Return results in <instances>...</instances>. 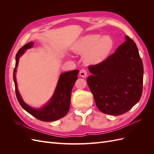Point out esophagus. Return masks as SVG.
Instances as JSON below:
<instances>
[{
  "instance_id": "obj_1",
  "label": "esophagus",
  "mask_w": 154,
  "mask_h": 154,
  "mask_svg": "<svg viewBox=\"0 0 154 154\" xmlns=\"http://www.w3.org/2000/svg\"><path fill=\"white\" fill-rule=\"evenodd\" d=\"M80 76L82 78H85L87 76V72L85 69H82L80 71Z\"/></svg>"
}]
</instances>
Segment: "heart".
<instances>
[{"mask_svg": "<svg viewBox=\"0 0 154 154\" xmlns=\"http://www.w3.org/2000/svg\"><path fill=\"white\" fill-rule=\"evenodd\" d=\"M114 46L112 38L109 35L101 36L92 34L83 36L74 44V53L84 55L85 62L96 65L103 62L108 57Z\"/></svg>", "mask_w": 154, "mask_h": 154, "instance_id": "obj_1", "label": "heart"}]
</instances>
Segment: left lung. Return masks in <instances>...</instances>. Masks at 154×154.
Instances as JSON below:
<instances>
[{
    "label": "left lung",
    "mask_w": 154,
    "mask_h": 154,
    "mask_svg": "<svg viewBox=\"0 0 154 154\" xmlns=\"http://www.w3.org/2000/svg\"><path fill=\"white\" fill-rule=\"evenodd\" d=\"M114 54L100 63L90 66L87 84L98 109L106 114L127 112L140 100L143 64L137 45L128 36Z\"/></svg>",
    "instance_id": "obj_1"
}]
</instances>
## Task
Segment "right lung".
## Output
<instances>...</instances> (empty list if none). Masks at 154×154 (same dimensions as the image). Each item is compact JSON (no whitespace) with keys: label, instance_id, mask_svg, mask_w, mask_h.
I'll return each mask as SVG.
<instances>
[{"label":"right lung","instance_id":"add662e5","mask_svg":"<svg viewBox=\"0 0 154 154\" xmlns=\"http://www.w3.org/2000/svg\"><path fill=\"white\" fill-rule=\"evenodd\" d=\"M33 44L34 43L32 42L26 44L18 50L16 54L15 67L13 71V80L15 82L16 96L22 108L35 118L42 122H54L64 117L68 112L71 102V91L78 79L79 71L73 70L60 74L54 94L48 103L38 109L32 108L22 99L17 88L15 74L20 57L25 53L26 49L32 48Z\"/></svg>","mask_w":154,"mask_h":154}]
</instances>
